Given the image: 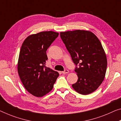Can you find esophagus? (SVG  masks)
I'll use <instances>...</instances> for the list:
<instances>
[{"label":"esophagus","instance_id":"34e87169","mask_svg":"<svg viewBox=\"0 0 121 121\" xmlns=\"http://www.w3.org/2000/svg\"><path fill=\"white\" fill-rule=\"evenodd\" d=\"M62 73L63 74H67V73H69V70H67V69H65L64 71H63V72H62Z\"/></svg>","mask_w":121,"mask_h":121}]
</instances>
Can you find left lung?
I'll list each match as a JSON object with an SVG mask.
<instances>
[{"label":"left lung","instance_id":"left-lung-1","mask_svg":"<svg viewBox=\"0 0 121 121\" xmlns=\"http://www.w3.org/2000/svg\"><path fill=\"white\" fill-rule=\"evenodd\" d=\"M60 37L76 65L78 80L73 88L82 95L93 93L102 83L107 70V57L101 42L94 34L85 30L61 32Z\"/></svg>","mask_w":121,"mask_h":121}]
</instances>
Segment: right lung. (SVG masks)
Masks as SVG:
<instances>
[{
    "instance_id": "right-lung-1",
    "label": "right lung",
    "mask_w": 121,
    "mask_h": 121,
    "mask_svg": "<svg viewBox=\"0 0 121 121\" xmlns=\"http://www.w3.org/2000/svg\"><path fill=\"white\" fill-rule=\"evenodd\" d=\"M58 35L55 32H41L28 36L22 44L18 74L25 89L35 96L42 97L51 91L59 75L45 66L46 51Z\"/></svg>"
}]
</instances>
